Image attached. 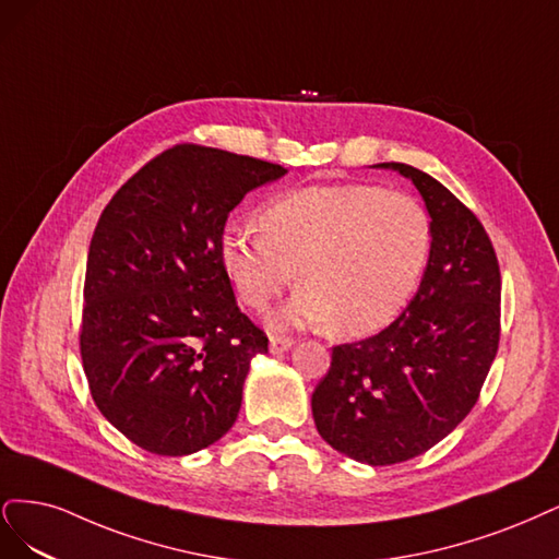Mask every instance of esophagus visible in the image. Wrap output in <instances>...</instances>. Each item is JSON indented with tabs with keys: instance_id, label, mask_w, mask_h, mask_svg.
I'll return each mask as SVG.
<instances>
[{
	"instance_id": "obj_1",
	"label": "esophagus",
	"mask_w": 559,
	"mask_h": 559,
	"mask_svg": "<svg viewBox=\"0 0 559 559\" xmlns=\"http://www.w3.org/2000/svg\"><path fill=\"white\" fill-rule=\"evenodd\" d=\"M293 344H295L293 336H283V334L269 336V348H272V353H285Z\"/></svg>"
}]
</instances>
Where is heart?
Returning a JSON list of instances; mask_svg holds the SVG:
<instances>
[{"label": "heart", "instance_id": "obj_1", "mask_svg": "<svg viewBox=\"0 0 559 559\" xmlns=\"http://www.w3.org/2000/svg\"><path fill=\"white\" fill-rule=\"evenodd\" d=\"M260 231L229 227L223 264L246 306L264 311L297 272L283 322H330L336 334L383 330L418 293L431 255L425 206L367 183L304 188L260 213Z\"/></svg>", "mask_w": 559, "mask_h": 559}]
</instances>
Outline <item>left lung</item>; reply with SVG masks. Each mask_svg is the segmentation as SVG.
I'll list each match as a JSON object with an SVG mask.
<instances>
[{
  "instance_id": "left-lung-1",
  "label": "left lung",
  "mask_w": 559,
  "mask_h": 559,
  "mask_svg": "<svg viewBox=\"0 0 559 559\" xmlns=\"http://www.w3.org/2000/svg\"><path fill=\"white\" fill-rule=\"evenodd\" d=\"M423 194L431 255L404 313L369 338L332 348L313 420L334 450L371 466L418 457L474 408L501 334V274L476 213L429 174L383 162Z\"/></svg>"
}]
</instances>
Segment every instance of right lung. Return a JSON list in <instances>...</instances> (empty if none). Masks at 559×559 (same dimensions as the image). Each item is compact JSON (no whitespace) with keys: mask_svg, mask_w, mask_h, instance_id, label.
Here are the masks:
<instances>
[{"mask_svg":"<svg viewBox=\"0 0 559 559\" xmlns=\"http://www.w3.org/2000/svg\"><path fill=\"white\" fill-rule=\"evenodd\" d=\"M285 169L200 143L146 162L99 215L87 250L81 359L102 416L155 455L218 441L266 334L223 264L229 211Z\"/></svg>","mask_w":559,"mask_h":559,"instance_id":"obj_1","label":"right lung"}]
</instances>
